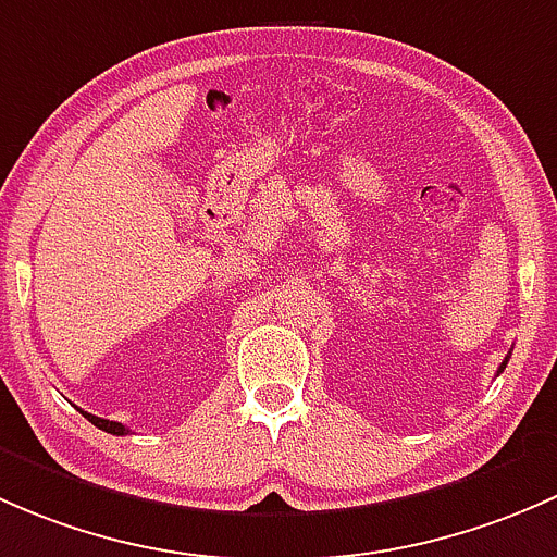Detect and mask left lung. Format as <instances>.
<instances>
[{
    "instance_id": "obj_1",
    "label": "left lung",
    "mask_w": 557,
    "mask_h": 557,
    "mask_svg": "<svg viewBox=\"0 0 557 557\" xmlns=\"http://www.w3.org/2000/svg\"><path fill=\"white\" fill-rule=\"evenodd\" d=\"M507 362H509V357H507V359H504V362H502V367H498V372H504V367H507Z\"/></svg>"
}]
</instances>
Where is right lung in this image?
<instances>
[{
  "mask_svg": "<svg viewBox=\"0 0 557 557\" xmlns=\"http://www.w3.org/2000/svg\"><path fill=\"white\" fill-rule=\"evenodd\" d=\"M79 412H83V416L88 418V421L94 423V426H99L101 432L117 434V437H123V434H128V429H125L123 423H117V421H107V418H99V416H90V412H85V410H79Z\"/></svg>",
  "mask_w": 557,
  "mask_h": 557,
  "instance_id": "1",
  "label": "right lung"
}]
</instances>
